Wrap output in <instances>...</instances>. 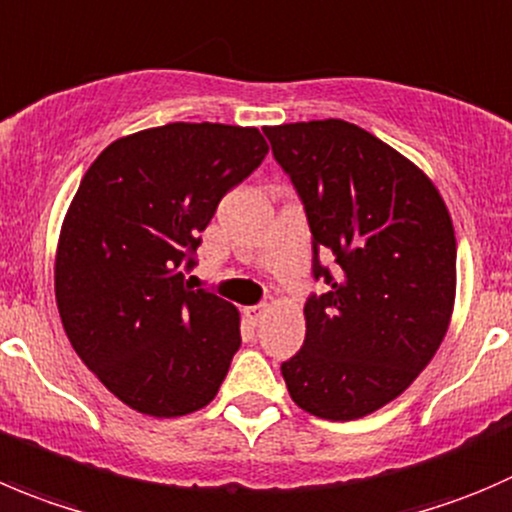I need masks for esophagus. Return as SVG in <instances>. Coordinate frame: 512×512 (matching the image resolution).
I'll list each match as a JSON object with an SVG mask.
<instances>
[{
	"instance_id": "obj_1",
	"label": "esophagus",
	"mask_w": 512,
	"mask_h": 512,
	"mask_svg": "<svg viewBox=\"0 0 512 512\" xmlns=\"http://www.w3.org/2000/svg\"><path fill=\"white\" fill-rule=\"evenodd\" d=\"M265 310H267V305H252V307H245V317H247V320L252 322V325H257V322H260L262 317H265Z\"/></svg>"
}]
</instances>
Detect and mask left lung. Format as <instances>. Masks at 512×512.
I'll list each match as a JSON object with an SVG mask.
<instances>
[{
    "label": "left lung",
    "mask_w": 512,
    "mask_h": 512,
    "mask_svg": "<svg viewBox=\"0 0 512 512\" xmlns=\"http://www.w3.org/2000/svg\"><path fill=\"white\" fill-rule=\"evenodd\" d=\"M312 232L305 342L282 362L290 398L357 420L398 398L433 360L455 302V230L438 187L345 119L265 127ZM335 261L330 273L319 262Z\"/></svg>",
    "instance_id": "obj_1"
}]
</instances>
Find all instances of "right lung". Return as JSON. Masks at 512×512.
Here are the masks:
<instances>
[{
    "instance_id": "1",
    "label": "right lung",
    "mask_w": 512,
    "mask_h": 512,
    "mask_svg": "<svg viewBox=\"0 0 512 512\" xmlns=\"http://www.w3.org/2000/svg\"><path fill=\"white\" fill-rule=\"evenodd\" d=\"M257 127L172 122L104 147L62 222L54 295L74 352L152 418L205 408L240 347V312L192 290L200 232L260 167Z\"/></svg>"
}]
</instances>
